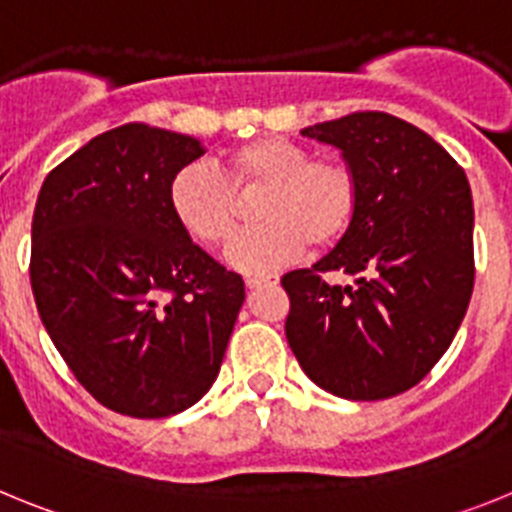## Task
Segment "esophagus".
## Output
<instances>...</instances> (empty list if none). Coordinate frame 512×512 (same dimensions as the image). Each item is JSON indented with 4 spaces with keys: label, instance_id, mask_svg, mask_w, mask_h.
I'll list each match as a JSON object with an SVG mask.
<instances>
[{
    "label": "esophagus",
    "instance_id": "1",
    "mask_svg": "<svg viewBox=\"0 0 512 512\" xmlns=\"http://www.w3.org/2000/svg\"><path fill=\"white\" fill-rule=\"evenodd\" d=\"M266 284H277V277H246L248 289H259L266 287Z\"/></svg>",
    "mask_w": 512,
    "mask_h": 512
}]
</instances>
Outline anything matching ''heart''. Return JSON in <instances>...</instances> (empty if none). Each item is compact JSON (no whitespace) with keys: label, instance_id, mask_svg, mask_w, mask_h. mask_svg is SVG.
<instances>
[{"label":"heart","instance_id":"1","mask_svg":"<svg viewBox=\"0 0 512 512\" xmlns=\"http://www.w3.org/2000/svg\"><path fill=\"white\" fill-rule=\"evenodd\" d=\"M233 189L264 187L256 202V228L230 246L228 261L241 271H269L292 259L302 246L336 243L356 210L354 171L343 161L312 158L289 138H256L223 158ZM233 189L220 171L189 164L169 184V207L202 246H223L235 230Z\"/></svg>","mask_w":512,"mask_h":512}]
</instances>
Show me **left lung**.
<instances>
[{"instance_id":"obj_1","label":"left lung","mask_w":512,"mask_h":512,"mask_svg":"<svg viewBox=\"0 0 512 512\" xmlns=\"http://www.w3.org/2000/svg\"><path fill=\"white\" fill-rule=\"evenodd\" d=\"M336 146L359 197L351 225L310 269L284 274V323L302 372L346 400L410 390L454 341L474 289L467 174L436 140L387 112H354L302 130ZM325 270L357 284L328 285Z\"/></svg>"}]
</instances>
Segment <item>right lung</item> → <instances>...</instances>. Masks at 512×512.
Returning <instances> with one entry per match:
<instances>
[{
    "label": "right lung",
    "mask_w": 512,
    "mask_h": 512,
    "mask_svg": "<svg viewBox=\"0 0 512 512\" xmlns=\"http://www.w3.org/2000/svg\"><path fill=\"white\" fill-rule=\"evenodd\" d=\"M202 153L128 122L58 164L35 202L40 320L81 387L130 418H169L210 390L246 297L169 207L174 174Z\"/></svg>",
    "instance_id": "add662e5"
}]
</instances>
